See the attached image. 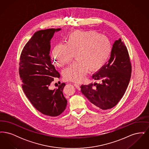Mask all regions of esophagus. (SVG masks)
Wrapping results in <instances>:
<instances>
[{
	"instance_id": "esophagus-1",
	"label": "esophagus",
	"mask_w": 149,
	"mask_h": 149,
	"mask_svg": "<svg viewBox=\"0 0 149 149\" xmlns=\"http://www.w3.org/2000/svg\"><path fill=\"white\" fill-rule=\"evenodd\" d=\"M74 85L77 88V89H78V90L80 89V84H79L77 82H75L74 83Z\"/></svg>"
}]
</instances>
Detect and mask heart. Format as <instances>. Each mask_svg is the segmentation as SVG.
Listing matches in <instances>:
<instances>
[{
	"label": "heart",
	"mask_w": 149,
	"mask_h": 149,
	"mask_svg": "<svg viewBox=\"0 0 149 149\" xmlns=\"http://www.w3.org/2000/svg\"><path fill=\"white\" fill-rule=\"evenodd\" d=\"M112 51L108 38L95 31H75L68 36L65 43L57 45L52 52L55 64L64 66L74 55L77 60L64 70V78L81 81L89 71L99 70L106 64Z\"/></svg>",
	"instance_id": "heart-1"
}]
</instances>
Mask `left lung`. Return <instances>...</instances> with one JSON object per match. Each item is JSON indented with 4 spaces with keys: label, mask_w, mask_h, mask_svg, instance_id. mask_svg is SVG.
<instances>
[{
    "label": "left lung",
    "mask_w": 149,
    "mask_h": 149,
    "mask_svg": "<svg viewBox=\"0 0 149 149\" xmlns=\"http://www.w3.org/2000/svg\"><path fill=\"white\" fill-rule=\"evenodd\" d=\"M131 64L127 49L120 38L113 45L108 62L93 75L101 84L81 86V92L96 109L107 110L117 105L123 96L131 75Z\"/></svg>",
    "instance_id": "obj_1"
}]
</instances>
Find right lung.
Wrapping results in <instances>:
<instances>
[{
    "label": "right lung",
    "instance_id": "1",
    "mask_svg": "<svg viewBox=\"0 0 149 149\" xmlns=\"http://www.w3.org/2000/svg\"><path fill=\"white\" fill-rule=\"evenodd\" d=\"M60 30L37 31L24 47L19 62V73L26 95L36 109L51 117L61 114L67 105L63 93L65 83L54 90L49 89L54 78L60 77L50 56V41L55 32Z\"/></svg>",
    "mask_w": 149,
    "mask_h": 149
}]
</instances>
